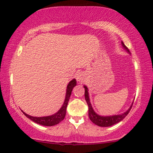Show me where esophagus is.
Here are the masks:
<instances>
[{"instance_id":"1","label":"esophagus","mask_w":153,"mask_h":153,"mask_svg":"<svg viewBox=\"0 0 153 153\" xmlns=\"http://www.w3.org/2000/svg\"><path fill=\"white\" fill-rule=\"evenodd\" d=\"M76 79L77 82H82L84 79V75L82 74V73H78V74L76 75Z\"/></svg>"}]
</instances>
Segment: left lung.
Listing matches in <instances>:
<instances>
[{
	"instance_id": "left-lung-1",
	"label": "left lung",
	"mask_w": 153,
	"mask_h": 153,
	"mask_svg": "<svg viewBox=\"0 0 153 153\" xmlns=\"http://www.w3.org/2000/svg\"><path fill=\"white\" fill-rule=\"evenodd\" d=\"M122 47H124V49L126 50L128 53H130L129 49L126 47V45L124 44V42H122ZM84 88H85V92H84V96H85V100L86 103L88 104V117H89L90 120L93 123H94L95 124L99 126L102 127H108L111 126H113V125L117 124L118 122H121V121L123 120L125 118V117L128 114L129 111H131V109L133 106V102H132L131 106H130V108L128 109V110L124 112V113L120 114V115H110V116H102L98 114H97L95 112L94 110H93L92 106H91V104L90 102V99L89 96H88V88L87 86L84 85Z\"/></svg>"
}]
</instances>
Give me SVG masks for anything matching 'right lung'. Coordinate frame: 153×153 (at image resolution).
<instances>
[{"label": "right lung", "mask_w": 153, "mask_h": 153, "mask_svg": "<svg viewBox=\"0 0 153 153\" xmlns=\"http://www.w3.org/2000/svg\"><path fill=\"white\" fill-rule=\"evenodd\" d=\"M76 86V79H73L71 81L69 82V83L68 84L67 87V92H66V96L65 99V102L62 104V107H61L60 110L58 112L56 113L53 115L46 116V117H33V116L27 115V113L22 111V113L27 117H28L29 119H30L33 122L37 123L38 124L42 125V126H51L56 125L60 123V122L64 120V118L65 117L66 115V111H67V107L68 102L69 101V98L71 94L72 90L74 88V86Z\"/></svg>", "instance_id": "obj_1"}]
</instances>
